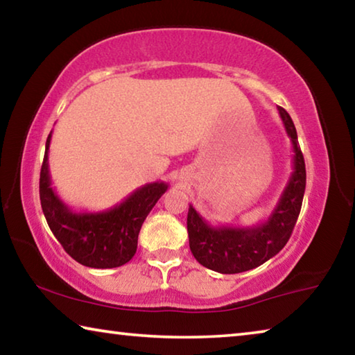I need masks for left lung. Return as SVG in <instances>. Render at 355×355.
Wrapping results in <instances>:
<instances>
[{"label":"left lung","mask_w":355,"mask_h":355,"mask_svg":"<svg viewBox=\"0 0 355 355\" xmlns=\"http://www.w3.org/2000/svg\"><path fill=\"white\" fill-rule=\"evenodd\" d=\"M277 110L293 144V172L268 219L250 227H214L189 205V249L196 260L211 271L238 274L260 266L284 249L296 225L305 192V163L290 114L280 106Z\"/></svg>","instance_id":"left-lung-1"}]
</instances>
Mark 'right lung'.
Masks as SVG:
<instances>
[{"instance_id": "obj_1", "label": "right lung", "mask_w": 355, "mask_h": 355, "mask_svg": "<svg viewBox=\"0 0 355 355\" xmlns=\"http://www.w3.org/2000/svg\"><path fill=\"white\" fill-rule=\"evenodd\" d=\"M51 133L45 144L40 171V205L53 235L67 254L87 268L110 269L128 263L135 257L144 220L155 203L169 188L164 182L147 183L105 211H73L51 186L48 169Z\"/></svg>"}]
</instances>
